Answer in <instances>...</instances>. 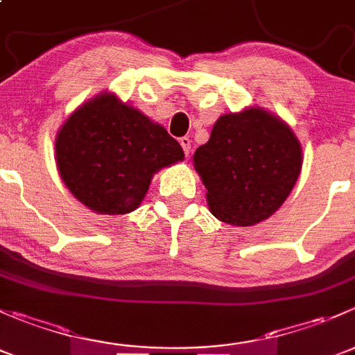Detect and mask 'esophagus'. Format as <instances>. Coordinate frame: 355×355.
<instances>
[{
  "label": "esophagus",
  "mask_w": 355,
  "mask_h": 355,
  "mask_svg": "<svg viewBox=\"0 0 355 355\" xmlns=\"http://www.w3.org/2000/svg\"><path fill=\"white\" fill-rule=\"evenodd\" d=\"M180 146H182V149H184L185 156L191 155V151H192V141H191V139H189V137H182L180 139Z\"/></svg>",
  "instance_id": "34e87169"
}]
</instances>
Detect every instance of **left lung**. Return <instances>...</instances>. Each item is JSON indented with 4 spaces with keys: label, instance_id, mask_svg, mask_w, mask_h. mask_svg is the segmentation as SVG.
Listing matches in <instances>:
<instances>
[{
    "label": "left lung",
    "instance_id": "1",
    "mask_svg": "<svg viewBox=\"0 0 355 355\" xmlns=\"http://www.w3.org/2000/svg\"><path fill=\"white\" fill-rule=\"evenodd\" d=\"M192 161L211 213L234 227H252L292 192L302 170V146L287 121L249 106L221 114Z\"/></svg>",
    "mask_w": 355,
    "mask_h": 355
}]
</instances>
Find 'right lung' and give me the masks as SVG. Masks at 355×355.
I'll return each mask as SVG.
<instances>
[{
	"label": "right lung",
	"instance_id": "add662e5",
	"mask_svg": "<svg viewBox=\"0 0 355 355\" xmlns=\"http://www.w3.org/2000/svg\"><path fill=\"white\" fill-rule=\"evenodd\" d=\"M184 157L163 125L110 91L78 106L55 141L58 173L71 196L111 216L137 209L155 173Z\"/></svg>",
	"mask_w": 355,
	"mask_h": 355
}]
</instances>
